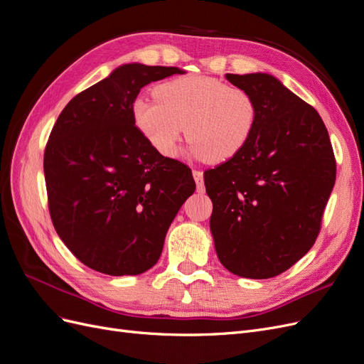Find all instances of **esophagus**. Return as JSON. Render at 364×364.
I'll return each instance as SVG.
<instances>
[{"label":"esophagus","instance_id":"obj_1","mask_svg":"<svg viewBox=\"0 0 364 364\" xmlns=\"http://www.w3.org/2000/svg\"><path fill=\"white\" fill-rule=\"evenodd\" d=\"M193 178H194L196 185H197V191H199V193H203V191H205L203 173H202V171H199V170H194V171H193Z\"/></svg>","mask_w":364,"mask_h":364}]
</instances>
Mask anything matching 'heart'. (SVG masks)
Listing matches in <instances>:
<instances>
[{
  "instance_id": "1",
  "label": "heart",
  "mask_w": 364,
  "mask_h": 364,
  "mask_svg": "<svg viewBox=\"0 0 364 364\" xmlns=\"http://www.w3.org/2000/svg\"><path fill=\"white\" fill-rule=\"evenodd\" d=\"M132 118L158 155L176 156L185 127L196 155L218 164L246 147L258 123V105L245 87L188 74L156 86L155 98H136Z\"/></svg>"
}]
</instances>
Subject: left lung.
Masks as SVG:
<instances>
[{
    "label": "left lung",
    "instance_id": "left-lung-1",
    "mask_svg": "<svg viewBox=\"0 0 364 364\" xmlns=\"http://www.w3.org/2000/svg\"><path fill=\"white\" fill-rule=\"evenodd\" d=\"M258 105L237 156L203 174L220 262L250 279L278 277L311 249L336 182L328 130L316 109L266 73L226 74Z\"/></svg>",
    "mask_w": 364,
    "mask_h": 364
}]
</instances>
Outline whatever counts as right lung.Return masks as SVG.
Returning <instances> with one entry per match:
<instances>
[{"label": "right lung", "instance_id": "1", "mask_svg": "<svg viewBox=\"0 0 364 364\" xmlns=\"http://www.w3.org/2000/svg\"><path fill=\"white\" fill-rule=\"evenodd\" d=\"M176 67L124 63L65 106L48 138L43 173L58 235L85 266L111 277L158 262L164 240L194 193L191 170L164 158L138 132L142 86Z\"/></svg>", "mask_w": 364, "mask_h": 364}]
</instances>
